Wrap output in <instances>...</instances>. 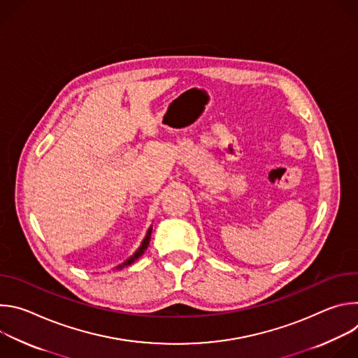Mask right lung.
Returning a JSON list of instances; mask_svg holds the SVG:
<instances>
[{"mask_svg": "<svg viewBox=\"0 0 358 358\" xmlns=\"http://www.w3.org/2000/svg\"><path fill=\"white\" fill-rule=\"evenodd\" d=\"M151 231H152V225L148 228V231H147V234H145V236H144V239H143L141 245L138 246V249L131 255V257H130L129 259H126L123 264H120L119 266H116V271H120V269H123V268H126V266L131 265L133 262H136V261L141 257V255L144 253V250L147 249L148 243H150V239H151Z\"/></svg>", "mask_w": 358, "mask_h": 358, "instance_id": "add662e5", "label": "right lung"}]
</instances>
